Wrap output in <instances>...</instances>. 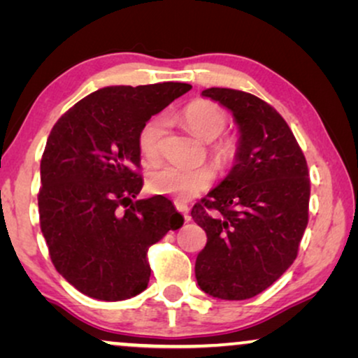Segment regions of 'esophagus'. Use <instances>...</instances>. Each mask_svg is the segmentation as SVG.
Listing matches in <instances>:
<instances>
[{
  "instance_id": "1",
  "label": "esophagus",
  "mask_w": 358,
  "mask_h": 358,
  "mask_svg": "<svg viewBox=\"0 0 358 358\" xmlns=\"http://www.w3.org/2000/svg\"><path fill=\"white\" fill-rule=\"evenodd\" d=\"M174 205H176V208H178V212H180V213L184 215L185 222H189L190 217H189V207H187V205L182 203V202H176Z\"/></svg>"
}]
</instances>
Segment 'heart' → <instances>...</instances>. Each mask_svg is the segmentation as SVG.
<instances>
[{
	"label": "heart",
	"instance_id": "heart-1",
	"mask_svg": "<svg viewBox=\"0 0 358 358\" xmlns=\"http://www.w3.org/2000/svg\"><path fill=\"white\" fill-rule=\"evenodd\" d=\"M184 125L189 131L203 141H212L210 155L220 166L227 164L236 153L234 138H218L227 129V114L217 104L210 101H194L180 114ZM166 131L164 117H153L141 127L138 134V148L146 161H156L161 155V146ZM215 173L208 166L199 168H182V166L163 164L151 171L146 184L151 192L173 195L180 200L195 197L213 182Z\"/></svg>",
	"mask_w": 358,
	"mask_h": 358
}]
</instances>
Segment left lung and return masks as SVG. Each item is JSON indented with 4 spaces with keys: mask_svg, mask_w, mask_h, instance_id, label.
Listing matches in <instances>:
<instances>
[{
    "mask_svg": "<svg viewBox=\"0 0 358 358\" xmlns=\"http://www.w3.org/2000/svg\"><path fill=\"white\" fill-rule=\"evenodd\" d=\"M202 96L231 112L239 140L231 171L190 212L207 233L195 278L215 298L248 300L296 259L308 224L310 174L290 127L271 104L228 87Z\"/></svg>",
    "mask_w": 358,
    "mask_h": 358,
    "instance_id": "8db88e82",
    "label": "left lung"
}]
</instances>
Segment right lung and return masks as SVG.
<instances>
[{"label": "right lung", "mask_w": 358, "mask_h": 358, "mask_svg": "<svg viewBox=\"0 0 358 358\" xmlns=\"http://www.w3.org/2000/svg\"><path fill=\"white\" fill-rule=\"evenodd\" d=\"M192 90L185 83L107 86L65 112L41 161L38 215L53 266L76 290L120 301L148 287L146 252L184 218L143 187L138 134L151 115Z\"/></svg>", "instance_id": "obj_1"}]
</instances>
